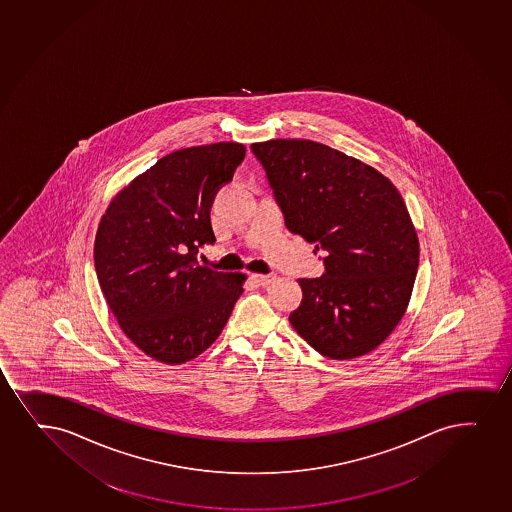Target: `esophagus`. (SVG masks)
<instances>
[{
  "mask_svg": "<svg viewBox=\"0 0 512 512\" xmlns=\"http://www.w3.org/2000/svg\"><path fill=\"white\" fill-rule=\"evenodd\" d=\"M253 279L260 284V286H269V284L276 279L272 274H253Z\"/></svg>",
  "mask_w": 512,
  "mask_h": 512,
  "instance_id": "obj_1",
  "label": "esophagus"
}]
</instances>
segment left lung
Returning <instances> with one entry per match:
<instances>
[{"mask_svg": "<svg viewBox=\"0 0 512 512\" xmlns=\"http://www.w3.org/2000/svg\"><path fill=\"white\" fill-rule=\"evenodd\" d=\"M286 228L324 253L325 274L298 279L289 322L331 360L367 355L408 308L420 243L401 193L377 169L305 139L252 144Z\"/></svg>", "mask_w": 512, "mask_h": 512, "instance_id": "left-lung-1", "label": "left lung"}]
</instances>
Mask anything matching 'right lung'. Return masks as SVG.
Returning <instances> with one entry per match:
<instances>
[{"label": "right lung", "instance_id": "add662e5", "mask_svg": "<svg viewBox=\"0 0 512 512\" xmlns=\"http://www.w3.org/2000/svg\"><path fill=\"white\" fill-rule=\"evenodd\" d=\"M238 142L161 157L116 193L94 241L97 279L121 331L166 365L197 358L216 341L247 276L197 262L216 241L211 207L245 157Z\"/></svg>", "mask_w": 512, "mask_h": 512}]
</instances>
